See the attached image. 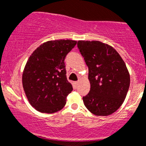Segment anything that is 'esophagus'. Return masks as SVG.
I'll list each match as a JSON object with an SVG mask.
<instances>
[{
	"instance_id": "1",
	"label": "esophagus",
	"mask_w": 146,
	"mask_h": 146,
	"mask_svg": "<svg viewBox=\"0 0 146 146\" xmlns=\"http://www.w3.org/2000/svg\"><path fill=\"white\" fill-rule=\"evenodd\" d=\"M74 85H75V86H76V87H77V86H78V81H75V82H74Z\"/></svg>"
}]
</instances>
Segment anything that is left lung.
<instances>
[{
    "label": "left lung",
    "mask_w": 146,
    "mask_h": 146,
    "mask_svg": "<svg viewBox=\"0 0 146 146\" xmlns=\"http://www.w3.org/2000/svg\"><path fill=\"white\" fill-rule=\"evenodd\" d=\"M78 48L89 68L90 91L83 97L86 108L96 115H108L121 106L130 78L119 54L98 40H78Z\"/></svg>",
    "instance_id": "left-lung-1"
}]
</instances>
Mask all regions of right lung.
I'll return each mask as SVG.
<instances>
[{
    "instance_id": "1",
    "label": "right lung",
    "mask_w": 146,
    "mask_h": 146,
    "mask_svg": "<svg viewBox=\"0 0 146 146\" xmlns=\"http://www.w3.org/2000/svg\"><path fill=\"white\" fill-rule=\"evenodd\" d=\"M76 43L49 40L29 57L22 74V85L31 105L39 112L52 113L66 104L73 86L67 79L65 59Z\"/></svg>"
}]
</instances>
